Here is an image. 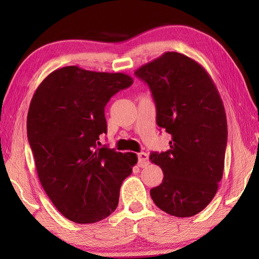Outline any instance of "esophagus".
I'll list each match as a JSON object with an SVG mask.
<instances>
[{"label": "esophagus", "instance_id": "1", "mask_svg": "<svg viewBox=\"0 0 259 259\" xmlns=\"http://www.w3.org/2000/svg\"><path fill=\"white\" fill-rule=\"evenodd\" d=\"M149 163V158H148V153L146 152H140L138 153V166L140 168H144L148 166Z\"/></svg>", "mask_w": 259, "mask_h": 259}]
</instances>
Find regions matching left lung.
I'll return each mask as SVG.
<instances>
[{
	"label": "left lung",
	"instance_id": "8db88e82",
	"mask_svg": "<svg viewBox=\"0 0 259 259\" xmlns=\"http://www.w3.org/2000/svg\"><path fill=\"white\" fill-rule=\"evenodd\" d=\"M135 74L150 88L158 126L171 136L169 150L150 155L163 172L150 196L171 216H195L223 178L227 119L221 95L205 68L178 52L163 53Z\"/></svg>",
	"mask_w": 259,
	"mask_h": 259
}]
</instances>
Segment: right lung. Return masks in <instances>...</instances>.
Wrapping results in <instances>:
<instances>
[{"mask_svg":"<svg viewBox=\"0 0 259 259\" xmlns=\"http://www.w3.org/2000/svg\"><path fill=\"white\" fill-rule=\"evenodd\" d=\"M133 83L128 74L70 65L49 74L33 95L26 129L37 176L69 221L100 222L118 206L120 187L138 158L98 148V140L107 133L110 98Z\"/></svg>","mask_w":259,"mask_h":259,"instance_id":"1","label":"right lung"}]
</instances>
